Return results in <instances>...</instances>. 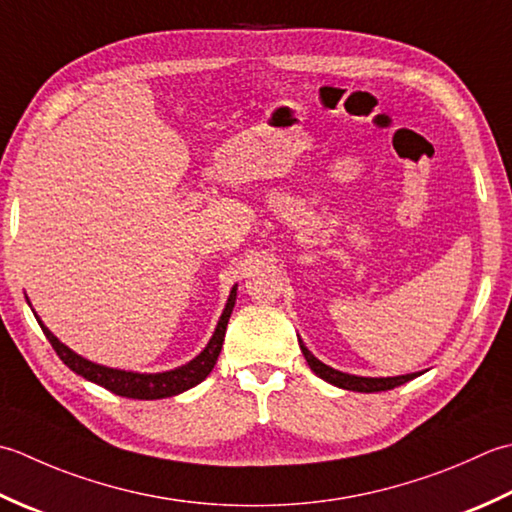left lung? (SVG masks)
<instances>
[{
	"label": "left lung",
	"mask_w": 512,
	"mask_h": 512,
	"mask_svg": "<svg viewBox=\"0 0 512 512\" xmlns=\"http://www.w3.org/2000/svg\"><path fill=\"white\" fill-rule=\"evenodd\" d=\"M300 342V349H302V356H305L309 369L314 371L318 378H322L325 382L333 384V387H340V389H347V391H358V393H375V391H389L400 387V384L413 380L417 373H409V375H398V378H360V375H349V373H342L327 367V364H322L318 358L311 356V351L305 347V344Z\"/></svg>",
	"instance_id": "8db88e82"
}]
</instances>
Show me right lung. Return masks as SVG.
<instances>
[{"label":"right lung","mask_w":512,"mask_h":512,"mask_svg":"<svg viewBox=\"0 0 512 512\" xmlns=\"http://www.w3.org/2000/svg\"><path fill=\"white\" fill-rule=\"evenodd\" d=\"M234 302H236V287L232 289V294H229L225 311H223L221 320H218L214 336H212L210 344H207V347L201 351V356H196L192 362L183 364V367H179V369L165 371V373H132V371L101 367V364L81 358L75 351H70L66 344H61L44 325H41V320H39V325H41V329H44L48 342L52 344V349L57 351V356L64 360L68 369L79 373L81 378L95 382V384H99V387L108 389L112 393L123 395V398L161 400V398H172V395H179L187 389L196 387L198 382H203L207 375L212 373L214 364L218 360V353H221V349H223L225 329H227L229 316H232Z\"/></svg>","instance_id":"add662e5"}]
</instances>
